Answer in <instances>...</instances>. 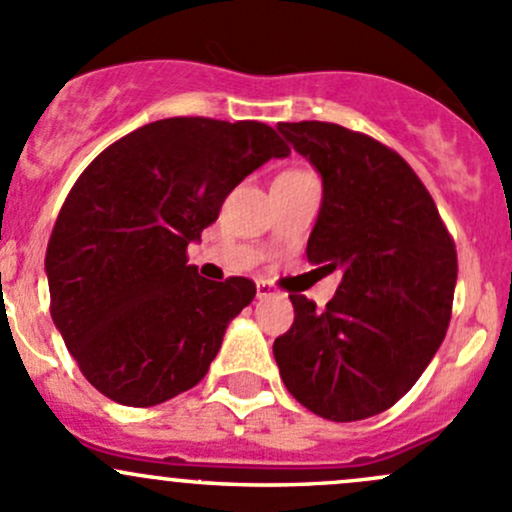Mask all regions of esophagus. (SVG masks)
Returning <instances> with one entry per match:
<instances>
[{"instance_id": "esophagus-1", "label": "esophagus", "mask_w": 512, "mask_h": 512, "mask_svg": "<svg viewBox=\"0 0 512 512\" xmlns=\"http://www.w3.org/2000/svg\"><path fill=\"white\" fill-rule=\"evenodd\" d=\"M256 295L258 298H271V295H276V288L268 281H256Z\"/></svg>"}]
</instances>
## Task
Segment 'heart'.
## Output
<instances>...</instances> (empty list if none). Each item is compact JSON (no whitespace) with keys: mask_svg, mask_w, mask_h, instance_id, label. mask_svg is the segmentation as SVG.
Returning <instances> with one entry per match:
<instances>
[{"mask_svg":"<svg viewBox=\"0 0 512 512\" xmlns=\"http://www.w3.org/2000/svg\"><path fill=\"white\" fill-rule=\"evenodd\" d=\"M291 172H293V170H291Z\"/></svg>","mask_w":512,"mask_h":512,"instance_id":"1","label":"heart"}]
</instances>
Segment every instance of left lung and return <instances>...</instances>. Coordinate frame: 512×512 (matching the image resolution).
<instances>
[{"mask_svg": "<svg viewBox=\"0 0 512 512\" xmlns=\"http://www.w3.org/2000/svg\"><path fill=\"white\" fill-rule=\"evenodd\" d=\"M323 177L308 261L342 268L325 310L291 293L295 320L273 342L288 392L330 421L394 407L451 320L456 244L416 172L392 147L335 123H278Z\"/></svg>", "mask_w": 512, "mask_h": 512, "instance_id": "left-lung-1", "label": "left lung"}]
</instances>
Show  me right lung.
Returning a JSON list of instances; mask_svg holds the SVG:
<instances>
[{
	"label": "right lung",
	"mask_w": 512,
	"mask_h": 512,
	"mask_svg": "<svg viewBox=\"0 0 512 512\" xmlns=\"http://www.w3.org/2000/svg\"><path fill=\"white\" fill-rule=\"evenodd\" d=\"M291 155L258 120L165 118L115 140L83 170L46 249L51 318L83 377L125 407L199 384L256 283L187 266L231 189Z\"/></svg>",
	"instance_id": "obj_1"
}]
</instances>
